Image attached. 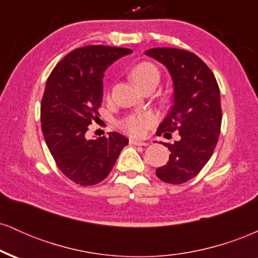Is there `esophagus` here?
Returning <instances> with one entry per match:
<instances>
[{"label": "esophagus", "mask_w": 258, "mask_h": 258, "mask_svg": "<svg viewBox=\"0 0 258 258\" xmlns=\"http://www.w3.org/2000/svg\"><path fill=\"white\" fill-rule=\"evenodd\" d=\"M130 143L133 144V146H143L146 147L148 146V142H143V141H137V139H130Z\"/></svg>", "instance_id": "1"}]
</instances>
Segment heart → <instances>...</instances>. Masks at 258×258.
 Returning <instances> with one entry per match:
<instances>
[{
    "label": "heart",
    "mask_w": 258,
    "mask_h": 258,
    "mask_svg": "<svg viewBox=\"0 0 258 258\" xmlns=\"http://www.w3.org/2000/svg\"><path fill=\"white\" fill-rule=\"evenodd\" d=\"M160 73L158 68L152 63L143 61L136 65L131 72V79L139 88L149 82H159ZM155 122V117L150 112H141V114L127 115L119 122L121 130L133 136V137H141L153 123Z\"/></svg>",
    "instance_id": "1"
}]
</instances>
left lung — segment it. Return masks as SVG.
I'll return each instance as SVG.
<instances>
[{"label":"left lung","mask_w":258,"mask_h":258,"mask_svg":"<svg viewBox=\"0 0 258 258\" xmlns=\"http://www.w3.org/2000/svg\"><path fill=\"white\" fill-rule=\"evenodd\" d=\"M147 55L167 68L173 81V105L156 135H178L173 144L164 143L170 159L156 168V176L171 184L194 178L214 154L222 122L220 88L210 68L194 53L178 48H152Z\"/></svg>","instance_id":"obj_1"}]
</instances>
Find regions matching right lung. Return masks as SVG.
Wrapping results in <instances>:
<instances>
[{
    "label": "right lung",
    "mask_w": 258,
    "mask_h": 258,
    "mask_svg": "<svg viewBox=\"0 0 258 258\" xmlns=\"http://www.w3.org/2000/svg\"><path fill=\"white\" fill-rule=\"evenodd\" d=\"M131 52L99 44L76 48L55 65L47 80L41 102L43 137L59 170L76 184L102 182L128 143L117 132L90 141L86 132L99 115L104 72Z\"/></svg>",
    "instance_id": "obj_1"
}]
</instances>
